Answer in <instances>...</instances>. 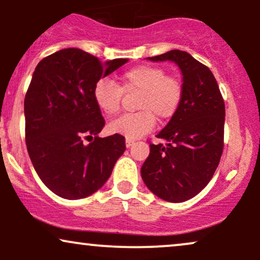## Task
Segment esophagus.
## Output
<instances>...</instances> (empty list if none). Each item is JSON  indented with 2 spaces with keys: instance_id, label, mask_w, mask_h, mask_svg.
Returning <instances> with one entry per match:
<instances>
[{
  "instance_id": "1",
  "label": "esophagus",
  "mask_w": 260,
  "mask_h": 260,
  "mask_svg": "<svg viewBox=\"0 0 260 260\" xmlns=\"http://www.w3.org/2000/svg\"><path fill=\"white\" fill-rule=\"evenodd\" d=\"M134 143H136V142H134V140L127 138V139H126V147H127V148H131V147H132V145L134 144Z\"/></svg>"
}]
</instances>
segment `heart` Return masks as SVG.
Instances as JSON below:
<instances>
[{
	"instance_id": "obj_1",
	"label": "heart",
	"mask_w": 260,
	"mask_h": 260,
	"mask_svg": "<svg viewBox=\"0 0 260 260\" xmlns=\"http://www.w3.org/2000/svg\"><path fill=\"white\" fill-rule=\"evenodd\" d=\"M121 86L111 79L101 78L95 83L92 98L99 109L107 116L120 112L123 91L139 92L137 109L140 111L124 115L109 124V131L129 139H137L150 132L155 117L168 121L177 113L183 100V83L176 76L166 74L162 67L140 64L124 71Z\"/></svg>"
}]
</instances>
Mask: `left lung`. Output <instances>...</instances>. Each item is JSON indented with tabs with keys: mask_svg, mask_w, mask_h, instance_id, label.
Masks as SVG:
<instances>
[{
	"mask_svg": "<svg viewBox=\"0 0 260 260\" xmlns=\"http://www.w3.org/2000/svg\"><path fill=\"white\" fill-rule=\"evenodd\" d=\"M148 59L175 62L183 76L184 94L177 113L156 136L166 144H150L140 174L155 196L184 202L207 186L219 165L225 103L211 71L188 52L171 50Z\"/></svg>",
	"mask_w": 260,
	"mask_h": 260,
	"instance_id": "8db88e82",
	"label": "left lung"
}]
</instances>
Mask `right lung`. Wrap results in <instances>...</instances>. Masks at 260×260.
I'll list each match as a JSON object with an SVG mask.
<instances>
[{"label":"right lung","instance_id":"obj_1","mask_svg":"<svg viewBox=\"0 0 260 260\" xmlns=\"http://www.w3.org/2000/svg\"><path fill=\"white\" fill-rule=\"evenodd\" d=\"M127 61L103 63L72 47L43 58L35 68L24 99L26 149L40 180L58 197L91 196L109 180L126 150L121 134L98 137L105 120L92 89Z\"/></svg>","mask_w":260,"mask_h":260}]
</instances>
